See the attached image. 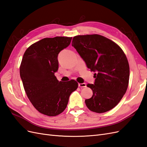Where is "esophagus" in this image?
<instances>
[{
  "instance_id": "esophagus-1",
  "label": "esophagus",
  "mask_w": 147,
  "mask_h": 147,
  "mask_svg": "<svg viewBox=\"0 0 147 147\" xmlns=\"http://www.w3.org/2000/svg\"><path fill=\"white\" fill-rule=\"evenodd\" d=\"M78 86L79 87H86V83H79Z\"/></svg>"
}]
</instances>
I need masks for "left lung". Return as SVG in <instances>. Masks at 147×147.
<instances>
[{"label": "left lung", "mask_w": 147, "mask_h": 147, "mask_svg": "<svg viewBox=\"0 0 147 147\" xmlns=\"http://www.w3.org/2000/svg\"><path fill=\"white\" fill-rule=\"evenodd\" d=\"M72 46L94 72V84H88L93 95L86 99L87 107L98 113L115 107L127 90L129 80V65L123 50L107 37L98 34L76 36Z\"/></svg>", "instance_id": "obj_1"}]
</instances>
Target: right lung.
I'll return each mask as SVG.
<instances>
[{
  "mask_svg": "<svg viewBox=\"0 0 147 147\" xmlns=\"http://www.w3.org/2000/svg\"><path fill=\"white\" fill-rule=\"evenodd\" d=\"M72 37L44 38L25 51L20 73L25 92L36 110L49 116L60 115L67 107L69 97L78 87L73 80L58 81V55L70 44Z\"/></svg>",
  "mask_w": 147,
  "mask_h": 147,
  "instance_id": "add662e5",
  "label": "right lung"
}]
</instances>
